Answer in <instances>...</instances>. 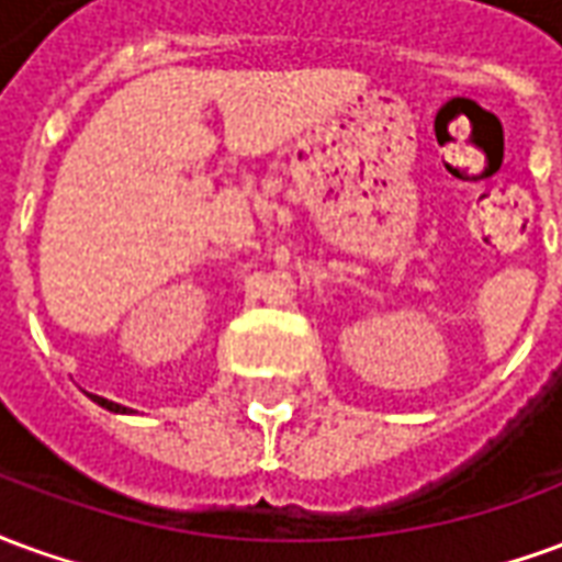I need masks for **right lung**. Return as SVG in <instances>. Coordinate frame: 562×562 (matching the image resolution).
I'll use <instances>...</instances> for the list:
<instances>
[{
    "label": "right lung",
    "mask_w": 562,
    "mask_h": 562,
    "mask_svg": "<svg viewBox=\"0 0 562 562\" xmlns=\"http://www.w3.org/2000/svg\"><path fill=\"white\" fill-rule=\"evenodd\" d=\"M92 401L99 403V406H104V409H111V413H128L126 406H120V403H114V401H104V397H95V394H90Z\"/></svg>",
    "instance_id": "1"
}]
</instances>
